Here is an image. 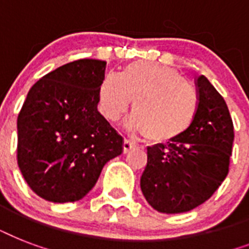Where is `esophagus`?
Listing matches in <instances>:
<instances>
[{"instance_id":"obj_1","label":"esophagus","mask_w":249,"mask_h":249,"mask_svg":"<svg viewBox=\"0 0 249 249\" xmlns=\"http://www.w3.org/2000/svg\"><path fill=\"white\" fill-rule=\"evenodd\" d=\"M136 147H137V144L134 143L133 141L128 140V138H125L124 143H123V148H124L125 154L130 151V150H133V148H136Z\"/></svg>"}]
</instances>
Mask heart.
Here are the masks:
<instances>
[{
	"instance_id": "b5f03b06",
	"label": "heart",
	"mask_w": 249,
	"mask_h": 249,
	"mask_svg": "<svg viewBox=\"0 0 249 249\" xmlns=\"http://www.w3.org/2000/svg\"><path fill=\"white\" fill-rule=\"evenodd\" d=\"M133 102L129 128L155 143L173 141L193 125L199 108L194 85L172 67L134 62L120 75L108 73L98 88V106L109 121L119 120Z\"/></svg>"
}]
</instances>
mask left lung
Masks as SVG:
<instances>
[{"label":"left lung","instance_id":"obj_1","mask_svg":"<svg viewBox=\"0 0 249 249\" xmlns=\"http://www.w3.org/2000/svg\"><path fill=\"white\" fill-rule=\"evenodd\" d=\"M199 108L185 134L147 147L141 190L152 208L183 213L212 196L229 173L234 125L228 105L205 76L196 77Z\"/></svg>","mask_w":249,"mask_h":249}]
</instances>
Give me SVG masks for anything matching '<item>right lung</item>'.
Masks as SVG:
<instances>
[{
    "label": "right lung",
    "mask_w": 249,
    "mask_h": 249,
    "mask_svg": "<svg viewBox=\"0 0 249 249\" xmlns=\"http://www.w3.org/2000/svg\"><path fill=\"white\" fill-rule=\"evenodd\" d=\"M105 60L79 59L41 77L18 116V165L33 193L53 203L83 199L123 137L98 111Z\"/></svg>",
    "instance_id": "1"
}]
</instances>
